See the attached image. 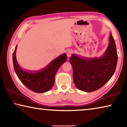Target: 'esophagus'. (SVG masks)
Here are the masks:
<instances>
[{
  "label": "esophagus",
  "instance_id": "obj_1",
  "mask_svg": "<svg viewBox=\"0 0 127 127\" xmlns=\"http://www.w3.org/2000/svg\"><path fill=\"white\" fill-rule=\"evenodd\" d=\"M72 55V51L70 50H68L67 51H66V55L68 58H69L70 56Z\"/></svg>",
  "mask_w": 127,
  "mask_h": 127
}]
</instances>
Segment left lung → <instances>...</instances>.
I'll return each instance as SVG.
<instances>
[{"mask_svg":"<svg viewBox=\"0 0 127 127\" xmlns=\"http://www.w3.org/2000/svg\"><path fill=\"white\" fill-rule=\"evenodd\" d=\"M117 62L115 42L110 33L109 45L102 57L86 58L76 54L70 57L75 85L85 92H91L98 90L113 76Z\"/></svg>","mask_w":127,"mask_h":127,"instance_id":"1","label":"left lung"}]
</instances>
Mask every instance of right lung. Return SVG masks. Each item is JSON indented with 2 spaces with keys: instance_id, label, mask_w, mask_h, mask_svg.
<instances>
[{
  "instance_id": "obj_1",
  "label": "right lung",
  "mask_w": 127,
  "mask_h": 127,
  "mask_svg": "<svg viewBox=\"0 0 127 127\" xmlns=\"http://www.w3.org/2000/svg\"><path fill=\"white\" fill-rule=\"evenodd\" d=\"M17 46L13 53V63L15 72L21 82L28 89L37 93H44L52 89L54 84L55 74L60 66L66 61V54L53 60L42 70L26 71L23 70L17 63L16 57Z\"/></svg>"
}]
</instances>
